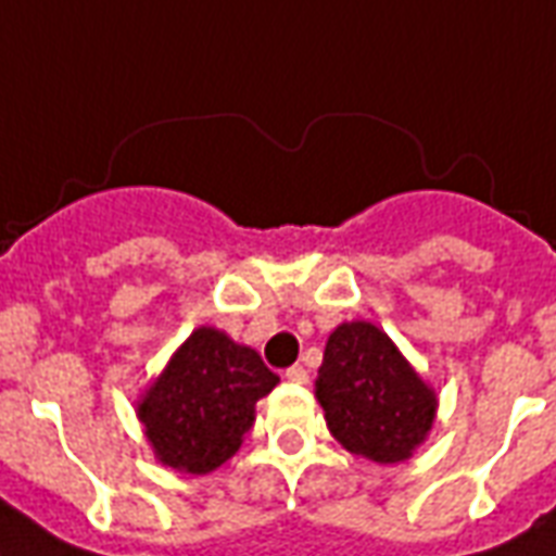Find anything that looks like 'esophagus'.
Segmentation results:
<instances>
[{
	"label": "esophagus",
	"mask_w": 556,
	"mask_h": 556,
	"mask_svg": "<svg viewBox=\"0 0 556 556\" xmlns=\"http://www.w3.org/2000/svg\"><path fill=\"white\" fill-rule=\"evenodd\" d=\"M283 376H287V379H290V382H307V370L305 367H302V364H293V367H287V372H283Z\"/></svg>",
	"instance_id": "34e87169"
}]
</instances>
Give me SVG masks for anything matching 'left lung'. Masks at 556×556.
<instances>
[{"mask_svg":"<svg viewBox=\"0 0 556 556\" xmlns=\"http://www.w3.org/2000/svg\"><path fill=\"white\" fill-rule=\"evenodd\" d=\"M317 400L331 435L355 456L382 465L408 459L435 417V394L370 323H343L331 331Z\"/></svg>","mask_w":556,"mask_h":556,"instance_id":"obj_1","label":"left lung"}]
</instances>
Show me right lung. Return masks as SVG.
Listing matches in <instances>:
<instances>
[{"label":"right lung","mask_w":556,"mask_h":556,"mask_svg":"<svg viewBox=\"0 0 556 556\" xmlns=\"http://www.w3.org/2000/svg\"><path fill=\"white\" fill-rule=\"evenodd\" d=\"M278 384L263 358L216 328H198L141 400L148 441L168 468L210 473L254 424V403Z\"/></svg>","instance_id":"add662e5"}]
</instances>
